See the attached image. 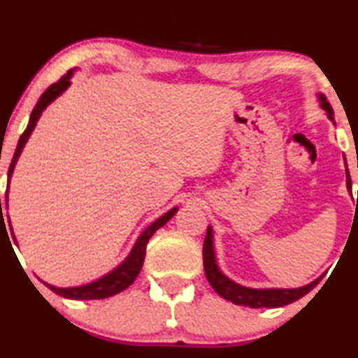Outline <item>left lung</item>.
<instances>
[{"label":"left lung","instance_id":"8db88e82","mask_svg":"<svg viewBox=\"0 0 358 358\" xmlns=\"http://www.w3.org/2000/svg\"><path fill=\"white\" fill-rule=\"evenodd\" d=\"M318 100H320V106L327 111L329 118L334 122V110H331L330 103L327 101L324 94H318ZM347 188L348 192H352V180L347 170ZM357 206H358V193H357ZM203 266H205V275L208 278L210 285L213 287V290L228 302L235 305H243V307L250 308H277L283 307V305L294 303L295 300L302 299L303 295H307L313 287H317V283L320 282V278H317L315 282L308 283V285L300 287V288H248L242 287L238 283L231 282L230 278L225 277L220 272L217 265V258H215V250H213V230L212 227H208L206 230V236L203 242Z\"/></svg>","mask_w":358,"mask_h":358}]
</instances>
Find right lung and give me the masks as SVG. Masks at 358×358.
Returning a JSON list of instances; mask_svg holds the SVG:
<instances>
[{"instance_id":"add662e5","label":"right lung","mask_w":358,"mask_h":358,"mask_svg":"<svg viewBox=\"0 0 358 358\" xmlns=\"http://www.w3.org/2000/svg\"><path fill=\"white\" fill-rule=\"evenodd\" d=\"M71 75H73V71H68L63 78H59L56 83L51 85L50 88L41 94L40 101L36 103V106H34L31 111V116H29V123H28L27 130H24L23 135L20 136L18 146H16L15 157H13V160H11L8 176H11L13 170H15V165H16V162H18L21 150H23L24 143L28 141V138H29V135H31V131L34 130V127H36V122H38V118H40V115L43 113V110H45L51 101L56 100V98H58L59 94H62L64 90L70 86ZM6 206H8V198H6ZM176 212H178V208L175 206V208H171L170 212H166L163 217L158 218V220H155L152 225L146 228L143 234L138 236L135 247H133L131 253L128 255L127 260H124L122 265L116 266L113 272L106 273L105 277L96 280V282L86 283V285H81V287H70V288H58V287L50 285V283H45V282L43 283H45L50 290H53L55 294L62 295V296H64V299H73V300H100V299H108V296L120 294V292H123L124 288L130 287L131 283L135 282L138 273H140L141 266H143V262H145L146 243H148V240L152 238V235L155 234V231L165 225V223L170 220V218L173 217ZM0 213H1V223H3L4 218H3V212H1V198H0Z\"/></svg>"}]
</instances>
